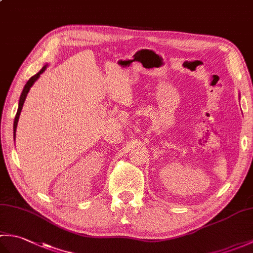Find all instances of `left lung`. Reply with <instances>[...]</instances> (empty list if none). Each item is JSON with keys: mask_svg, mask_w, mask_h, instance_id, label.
I'll list each match as a JSON object with an SVG mask.
<instances>
[{"mask_svg": "<svg viewBox=\"0 0 253 253\" xmlns=\"http://www.w3.org/2000/svg\"><path fill=\"white\" fill-rule=\"evenodd\" d=\"M239 96H240V95H239Z\"/></svg>", "mask_w": 253, "mask_h": 253, "instance_id": "obj_1", "label": "left lung"}]
</instances>
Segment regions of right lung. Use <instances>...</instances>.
Instances as JSON below:
<instances>
[{
  "label": "right lung",
  "mask_w": 253,
  "mask_h": 253,
  "mask_svg": "<svg viewBox=\"0 0 253 253\" xmlns=\"http://www.w3.org/2000/svg\"><path fill=\"white\" fill-rule=\"evenodd\" d=\"M47 67V64H45V65L42 67L40 69V72H38L35 76H32L28 82H27V84H25V87L23 89V92H21L20 94V98H19V102H18V109H17V113H16V116H15V120H14V139L16 138V128H17V124H18V120H19V115H20V112L21 110H23V106H24V103H25V100L27 98V94H28L30 88L34 85V84L37 82L38 79H39L40 75L43 74L45 72V69Z\"/></svg>",
  "instance_id": "right-lung-1"
}]
</instances>
